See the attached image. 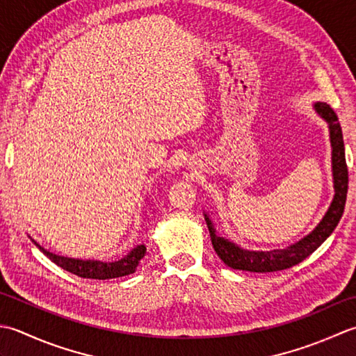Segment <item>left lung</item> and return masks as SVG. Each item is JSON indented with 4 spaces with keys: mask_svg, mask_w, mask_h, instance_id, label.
I'll use <instances>...</instances> for the list:
<instances>
[{
    "mask_svg": "<svg viewBox=\"0 0 356 356\" xmlns=\"http://www.w3.org/2000/svg\"><path fill=\"white\" fill-rule=\"evenodd\" d=\"M314 111L327 122L329 136H330V147H332V177H333V188L335 195L324 213L321 221L316 224V227L307 234L300 241L287 245L286 249H275V250H248L243 249L241 245L235 244L230 239L220 236L216 234L213 221L210 218L209 212H204V218L209 227L210 239H212L213 249L222 263L236 270H248V272H277L284 270L295 264L301 263L312 255L320 245L330 236V234L343 216L346 197H347V184H349V173H347L346 165V154H344V141L343 132L337 113L327 103L314 104Z\"/></svg>",
    "mask_w": 356,
    "mask_h": 356,
    "instance_id": "1",
    "label": "left lung"
}]
</instances>
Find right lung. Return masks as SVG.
<instances>
[{"label":"right lung","instance_id":"add662e5","mask_svg":"<svg viewBox=\"0 0 356 356\" xmlns=\"http://www.w3.org/2000/svg\"><path fill=\"white\" fill-rule=\"evenodd\" d=\"M32 239V238H31ZM32 243L38 248L44 255L54 261L56 266L63 267L74 275H78L81 278H90V280H112L126 277V275L134 273L136 270L140 261L146 255V245L138 244L130 250L127 255L115 261H99V259H79V258H69L55 255V253L49 252L47 249L41 248V245L32 239Z\"/></svg>","mask_w":356,"mask_h":356}]
</instances>
